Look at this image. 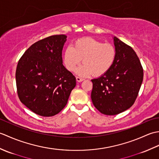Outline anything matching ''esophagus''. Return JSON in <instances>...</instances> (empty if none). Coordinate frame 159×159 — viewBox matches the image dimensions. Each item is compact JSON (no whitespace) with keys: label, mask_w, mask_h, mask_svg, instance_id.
I'll list each match as a JSON object with an SVG mask.
<instances>
[{"label":"esophagus","mask_w":159,"mask_h":159,"mask_svg":"<svg viewBox=\"0 0 159 159\" xmlns=\"http://www.w3.org/2000/svg\"><path fill=\"white\" fill-rule=\"evenodd\" d=\"M76 81L77 82H82L83 81V80H84L83 79H81V78H80V77H78V76H76Z\"/></svg>","instance_id":"esophagus-1"}]
</instances>
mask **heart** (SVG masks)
<instances>
[{"label":"heart","instance_id":"obj_1","mask_svg":"<svg viewBox=\"0 0 159 159\" xmlns=\"http://www.w3.org/2000/svg\"><path fill=\"white\" fill-rule=\"evenodd\" d=\"M117 51L111 44H104L91 38L79 39L73 48L67 47L63 54L66 68L74 72L83 59V64L76 70L80 76H100L109 72L116 61Z\"/></svg>","mask_w":159,"mask_h":159}]
</instances>
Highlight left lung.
<instances>
[{
	"label": "left lung",
	"mask_w": 159,
	"mask_h": 159,
	"mask_svg": "<svg viewBox=\"0 0 159 159\" xmlns=\"http://www.w3.org/2000/svg\"><path fill=\"white\" fill-rule=\"evenodd\" d=\"M116 61L109 72L92 80L94 107L107 116L119 114L133 105L139 92L143 70L136 52L113 37Z\"/></svg>",
	"instance_id": "obj_1"
}]
</instances>
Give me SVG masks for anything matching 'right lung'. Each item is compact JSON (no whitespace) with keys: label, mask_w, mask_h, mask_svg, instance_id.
<instances>
[{"label":"right lung","mask_w":159,"mask_h":159,"mask_svg":"<svg viewBox=\"0 0 159 159\" xmlns=\"http://www.w3.org/2000/svg\"><path fill=\"white\" fill-rule=\"evenodd\" d=\"M65 35L50 36L35 42L19 60L16 86L21 102L43 117L59 113L67 104L76 78L63 65Z\"/></svg>","instance_id":"1"}]
</instances>
